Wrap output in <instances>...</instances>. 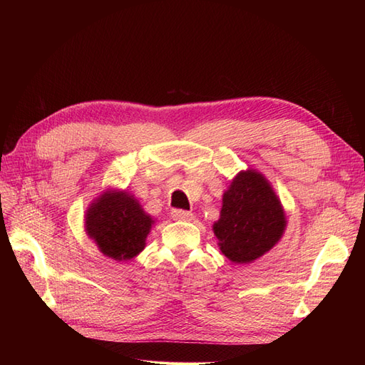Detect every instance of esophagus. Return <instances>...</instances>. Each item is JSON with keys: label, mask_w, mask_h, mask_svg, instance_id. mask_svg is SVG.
Returning a JSON list of instances; mask_svg holds the SVG:
<instances>
[{"label": "esophagus", "mask_w": 365, "mask_h": 365, "mask_svg": "<svg viewBox=\"0 0 365 365\" xmlns=\"http://www.w3.org/2000/svg\"><path fill=\"white\" fill-rule=\"evenodd\" d=\"M172 217L176 220H190L193 217V213L187 212V210H181V208H173Z\"/></svg>", "instance_id": "34e87169"}]
</instances>
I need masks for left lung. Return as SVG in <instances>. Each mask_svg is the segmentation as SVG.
<instances>
[{
  "label": "left lung",
  "instance_id": "left-lung-1",
  "mask_svg": "<svg viewBox=\"0 0 365 365\" xmlns=\"http://www.w3.org/2000/svg\"><path fill=\"white\" fill-rule=\"evenodd\" d=\"M286 216L271 184L257 170H242L222 197L213 225L217 245L233 263H251L268 252L284 233Z\"/></svg>",
  "mask_w": 365,
  "mask_h": 365
}]
</instances>
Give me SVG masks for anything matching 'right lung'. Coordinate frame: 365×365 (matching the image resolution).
I'll list each match as a JSON object with an SVG mask.
<instances>
[{
	"label": "right lung",
	"instance_id": "add662e5",
	"mask_svg": "<svg viewBox=\"0 0 365 365\" xmlns=\"http://www.w3.org/2000/svg\"><path fill=\"white\" fill-rule=\"evenodd\" d=\"M153 219L128 192L106 190L88 207L85 230L106 257L130 260L145 250Z\"/></svg>",
	"mask_w": 365,
	"mask_h": 365
}]
</instances>
